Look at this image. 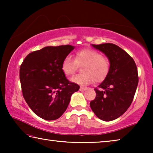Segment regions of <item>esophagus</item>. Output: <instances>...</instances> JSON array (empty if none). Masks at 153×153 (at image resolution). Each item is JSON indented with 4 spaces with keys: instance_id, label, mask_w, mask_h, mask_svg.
<instances>
[{
    "instance_id": "34e87169",
    "label": "esophagus",
    "mask_w": 153,
    "mask_h": 153,
    "mask_svg": "<svg viewBox=\"0 0 153 153\" xmlns=\"http://www.w3.org/2000/svg\"><path fill=\"white\" fill-rule=\"evenodd\" d=\"M87 89V87H80L79 90H86Z\"/></svg>"
}]
</instances>
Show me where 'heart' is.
Here are the masks:
<instances>
[{"label": "heart", "mask_w": 153, "mask_h": 153, "mask_svg": "<svg viewBox=\"0 0 153 153\" xmlns=\"http://www.w3.org/2000/svg\"><path fill=\"white\" fill-rule=\"evenodd\" d=\"M79 67H83V74L77 75L71 81L79 85H86L95 81L100 82L109 74L111 63L110 59L103 56L99 52L92 49H84L77 51L75 59L67 55L61 63V69L66 76H71Z\"/></svg>", "instance_id": "obj_1"}]
</instances>
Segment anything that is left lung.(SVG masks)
I'll use <instances>...</instances> for the list:
<instances>
[{
  "mask_svg": "<svg viewBox=\"0 0 153 153\" xmlns=\"http://www.w3.org/2000/svg\"><path fill=\"white\" fill-rule=\"evenodd\" d=\"M110 59L109 74L98 88L96 97L90 102L100 120L110 121L120 117L133 101L138 84V74L133 58L120 46L112 43L92 45Z\"/></svg>",
  "mask_w": 153,
  "mask_h": 153,
  "instance_id": "left-lung-1",
  "label": "left lung"
}]
</instances>
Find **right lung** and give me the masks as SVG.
<instances>
[{"label":"right lung","mask_w":153,"mask_h":153,"mask_svg":"<svg viewBox=\"0 0 153 153\" xmlns=\"http://www.w3.org/2000/svg\"><path fill=\"white\" fill-rule=\"evenodd\" d=\"M74 47L46 46L25 56L19 69L23 97L32 111L45 120H55L66 111L79 86L67 79L61 69L63 59Z\"/></svg>","instance_id":"right-lung-1"}]
</instances>
